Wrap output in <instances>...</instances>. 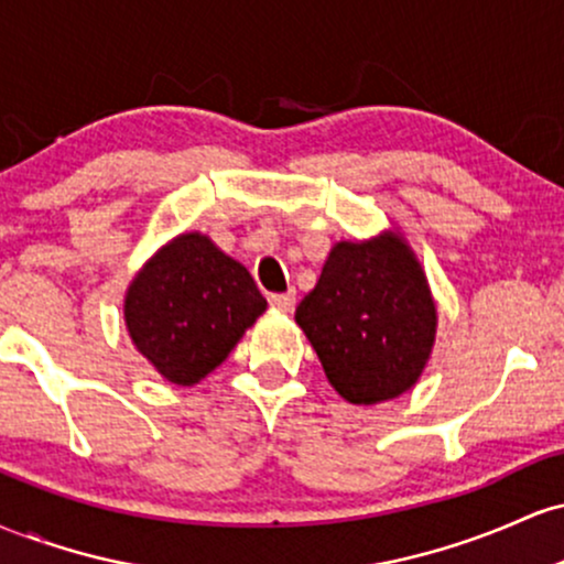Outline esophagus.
<instances>
[{"mask_svg": "<svg viewBox=\"0 0 564 564\" xmlns=\"http://www.w3.org/2000/svg\"><path fill=\"white\" fill-rule=\"evenodd\" d=\"M296 304V291L289 289L286 294H270V307L283 310V313H291Z\"/></svg>", "mask_w": 564, "mask_h": 564, "instance_id": "esophagus-1", "label": "esophagus"}]
</instances>
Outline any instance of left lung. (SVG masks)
Returning <instances> with one entry per match:
<instances>
[{"mask_svg":"<svg viewBox=\"0 0 564 564\" xmlns=\"http://www.w3.org/2000/svg\"><path fill=\"white\" fill-rule=\"evenodd\" d=\"M294 318L334 390L355 405L411 390L437 326L422 264L398 236L336 243Z\"/></svg>","mask_w":564,"mask_h":564,"instance_id":"obj_1","label":"left lung"}]
</instances>
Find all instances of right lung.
I'll use <instances>...</instances> for the list:
<instances>
[{
    "label": "right lung",
    "instance_id": "add662e5",
    "mask_svg": "<svg viewBox=\"0 0 564 564\" xmlns=\"http://www.w3.org/2000/svg\"><path fill=\"white\" fill-rule=\"evenodd\" d=\"M268 307L254 278L200 232L174 238L127 291L134 347L172 384L212 373Z\"/></svg>",
    "mask_w": 564,
    "mask_h": 564
}]
</instances>
